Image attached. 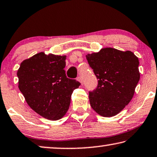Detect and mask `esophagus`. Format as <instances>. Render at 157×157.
Segmentation results:
<instances>
[{
    "label": "esophagus",
    "instance_id": "esophagus-1",
    "mask_svg": "<svg viewBox=\"0 0 157 157\" xmlns=\"http://www.w3.org/2000/svg\"><path fill=\"white\" fill-rule=\"evenodd\" d=\"M77 79H78V80L79 82L81 83L82 85V84H83V80H82V78L80 76H79V77H78V78H77Z\"/></svg>",
    "mask_w": 157,
    "mask_h": 157
}]
</instances>
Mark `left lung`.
Listing matches in <instances>:
<instances>
[{"mask_svg":"<svg viewBox=\"0 0 157 157\" xmlns=\"http://www.w3.org/2000/svg\"><path fill=\"white\" fill-rule=\"evenodd\" d=\"M86 57L98 79L96 89L89 91L91 108L105 117L116 115L133 96L140 79L138 58L131 51L111 47Z\"/></svg>","mask_w":157,"mask_h":157,"instance_id":"8db88e82","label":"left lung"}]
</instances>
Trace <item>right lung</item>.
I'll use <instances>...</instances> for the list:
<instances>
[{
	"label": "right lung",
	"mask_w": 157,
	"mask_h": 157,
	"mask_svg": "<svg viewBox=\"0 0 157 157\" xmlns=\"http://www.w3.org/2000/svg\"><path fill=\"white\" fill-rule=\"evenodd\" d=\"M66 56L40 52L26 59L17 71L19 89L28 105L43 117L58 120L69 108L74 89L80 83L67 78Z\"/></svg>",
	"instance_id": "add662e5"
}]
</instances>
